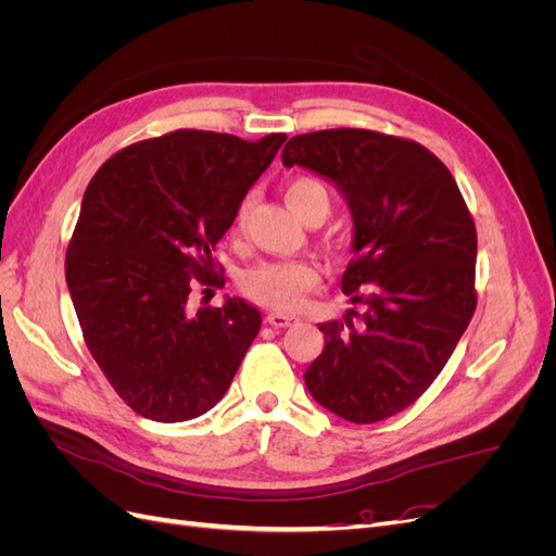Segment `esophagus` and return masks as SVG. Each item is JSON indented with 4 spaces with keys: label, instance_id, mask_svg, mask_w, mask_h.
I'll return each mask as SVG.
<instances>
[{
    "label": "esophagus",
    "instance_id": "1",
    "mask_svg": "<svg viewBox=\"0 0 556 556\" xmlns=\"http://www.w3.org/2000/svg\"><path fill=\"white\" fill-rule=\"evenodd\" d=\"M266 323L276 327V329H282V327H290L296 323L294 315H285V313H268L266 315Z\"/></svg>",
    "mask_w": 556,
    "mask_h": 556
}]
</instances>
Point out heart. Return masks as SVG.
Masks as SVG:
<instances>
[{
    "mask_svg": "<svg viewBox=\"0 0 556 556\" xmlns=\"http://www.w3.org/2000/svg\"><path fill=\"white\" fill-rule=\"evenodd\" d=\"M285 201L288 206L306 220L308 215L329 213V192L319 180L311 176H296L285 185ZM245 213V206L239 211V220ZM317 285L315 266L304 262L288 264H264L252 268L243 276V290L257 304L276 311H296L304 301L306 292Z\"/></svg>",
    "mask_w": 556,
    "mask_h": 556,
    "instance_id": "b5f03b06",
    "label": "heart"
}]
</instances>
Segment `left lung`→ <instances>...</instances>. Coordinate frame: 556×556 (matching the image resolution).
<instances>
[{
    "mask_svg": "<svg viewBox=\"0 0 556 556\" xmlns=\"http://www.w3.org/2000/svg\"><path fill=\"white\" fill-rule=\"evenodd\" d=\"M285 166L323 176L348 201L352 255L343 319L304 374L311 396L348 422L408 408L435 380L476 311L478 233L447 166L425 146L371 129L299 134Z\"/></svg>",
    "mask_w": 556,
    "mask_h": 556,
    "instance_id": "obj_1",
    "label": "left lung"
}]
</instances>
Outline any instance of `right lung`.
<instances>
[{
    "instance_id": "obj_1",
    "label": "right lung",
    "mask_w": 556,
    "mask_h": 556,
    "mask_svg": "<svg viewBox=\"0 0 556 556\" xmlns=\"http://www.w3.org/2000/svg\"><path fill=\"white\" fill-rule=\"evenodd\" d=\"M285 139L178 129L115 153L83 194L66 288L90 355L139 415L208 413L255 341V306L227 296L192 313L190 292L215 282L211 252Z\"/></svg>"
}]
</instances>
